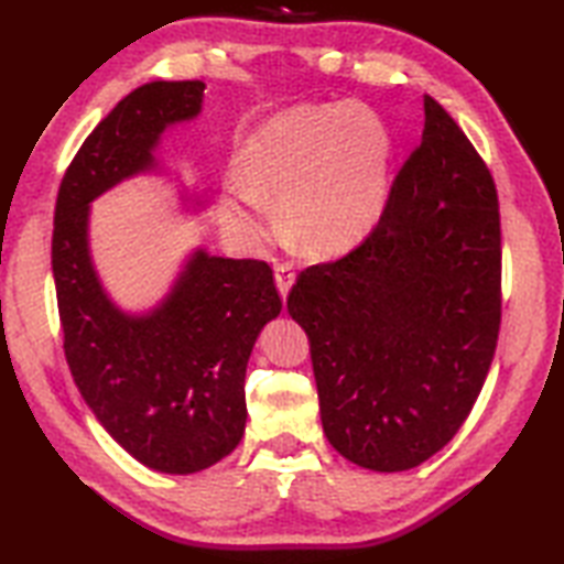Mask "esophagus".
Here are the masks:
<instances>
[{"label":"esophagus","mask_w":564,"mask_h":564,"mask_svg":"<svg viewBox=\"0 0 564 564\" xmlns=\"http://www.w3.org/2000/svg\"><path fill=\"white\" fill-rule=\"evenodd\" d=\"M273 275H275V289H279L281 297L285 301V295H289L291 285H293V281H295L293 263H291V261H281V263H275Z\"/></svg>","instance_id":"34e87169"}]
</instances>
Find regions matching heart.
Here are the masks:
<instances>
[{
	"instance_id": "1",
	"label": "heart",
	"mask_w": 564,
	"mask_h": 564,
	"mask_svg": "<svg viewBox=\"0 0 564 564\" xmlns=\"http://www.w3.org/2000/svg\"><path fill=\"white\" fill-rule=\"evenodd\" d=\"M390 138L361 104H303L269 118L239 152V178L227 210L242 230L259 235L281 213L293 237L317 254L356 245L386 198Z\"/></svg>"
}]
</instances>
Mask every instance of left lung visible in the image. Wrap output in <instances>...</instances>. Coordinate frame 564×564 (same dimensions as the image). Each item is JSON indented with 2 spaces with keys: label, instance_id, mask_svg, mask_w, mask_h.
Segmentation results:
<instances>
[{
  "label": "left lung",
  "instance_id": "1",
  "mask_svg": "<svg viewBox=\"0 0 564 564\" xmlns=\"http://www.w3.org/2000/svg\"><path fill=\"white\" fill-rule=\"evenodd\" d=\"M424 116L378 225L349 254L301 271L289 293L322 429L344 458L378 473L422 465L458 434L501 325L495 178L429 94Z\"/></svg>",
  "mask_w": 564,
  "mask_h": 564
}]
</instances>
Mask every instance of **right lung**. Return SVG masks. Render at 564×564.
I'll return each mask as SVG.
<instances>
[{
	"instance_id": "add662e5",
	"label": "right lung",
	"mask_w": 564,
	"mask_h": 564,
	"mask_svg": "<svg viewBox=\"0 0 564 564\" xmlns=\"http://www.w3.org/2000/svg\"><path fill=\"white\" fill-rule=\"evenodd\" d=\"M198 79L150 82L91 130L57 191L53 279L63 349L89 410L152 470L188 475L230 455L247 424L245 376L261 327L281 313L259 259L196 251L172 295L145 317L106 297L87 247L89 203L152 170L162 130L200 111Z\"/></svg>"
}]
</instances>
